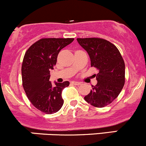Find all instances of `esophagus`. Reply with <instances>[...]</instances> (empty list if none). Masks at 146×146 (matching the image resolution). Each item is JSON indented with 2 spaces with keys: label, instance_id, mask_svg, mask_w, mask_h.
Wrapping results in <instances>:
<instances>
[{
  "label": "esophagus",
  "instance_id": "1",
  "mask_svg": "<svg viewBox=\"0 0 146 146\" xmlns=\"http://www.w3.org/2000/svg\"><path fill=\"white\" fill-rule=\"evenodd\" d=\"M72 84L73 85H75V86H79V85H81V83L79 82V81H72Z\"/></svg>",
  "mask_w": 146,
  "mask_h": 146
}]
</instances>
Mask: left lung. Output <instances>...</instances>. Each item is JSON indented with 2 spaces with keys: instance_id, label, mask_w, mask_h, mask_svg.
I'll list each match as a JSON object with an SVG mask.
<instances>
[{
  "instance_id": "left-lung-1",
  "label": "left lung",
  "mask_w": 146,
  "mask_h": 146,
  "mask_svg": "<svg viewBox=\"0 0 146 146\" xmlns=\"http://www.w3.org/2000/svg\"><path fill=\"white\" fill-rule=\"evenodd\" d=\"M87 51L91 67L99 70L98 84L92 86L90 93L84 98L88 103L102 108L111 104L118 96L125 84V62L116 46L101 38H77Z\"/></svg>"
}]
</instances>
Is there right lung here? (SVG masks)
Masks as SVG:
<instances>
[{"label": "right lung", "instance_id": "obj_1", "mask_svg": "<svg viewBox=\"0 0 146 146\" xmlns=\"http://www.w3.org/2000/svg\"><path fill=\"white\" fill-rule=\"evenodd\" d=\"M73 41L74 38H43L25 54L21 67L23 89L32 104L44 113H56L63 105L62 90L70 82H55L53 86L50 70H54L60 50Z\"/></svg>", "mask_w": 146, "mask_h": 146}]
</instances>
